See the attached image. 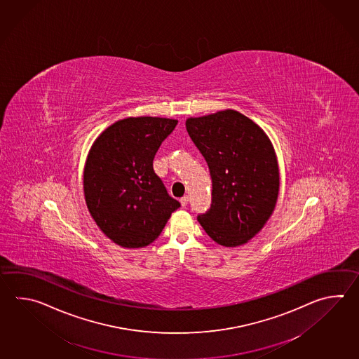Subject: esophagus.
<instances>
[{
  "mask_svg": "<svg viewBox=\"0 0 359 359\" xmlns=\"http://www.w3.org/2000/svg\"><path fill=\"white\" fill-rule=\"evenodd\" d=\"M188 201H189V198L187 197V196H184L183 198H180V203H182V207H187V205H188Z\"/></svg>",
  "mask_w": 359,
  "mask_h": 359,
  "instance_id": "1",
  "label": "esophagus"
}]
</instances>
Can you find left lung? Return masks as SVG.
Here are the masks:
<instances>
[{
    "label": "left lung",
    "instance_id": "1",
    "mask_svg": "<svg viewBox=\"0 0 359 359\" xmlns=\"http://www.w3.org/2000/svg\"><path fill=\"white\" fill-rule=\"evenodd\" d=\"M187 130L212 177L211 208L198 216L205 233L224 247L258 234L278 202V157L267 134L239 111L189 117Z\"/></svg>",
    "mask_w": 359,
    "mask_h": 359
}]
</instances>
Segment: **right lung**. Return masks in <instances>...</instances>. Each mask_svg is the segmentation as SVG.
Instances as JSON below:
<instances>
[{
	"mask_svg": "<svg viewBox=\"0 0 359 359\" xmlns=\"http://www.w3.org/2000/svg\"><path fill=\"white\" fill-rule=\"evenodd\" d=\"M176 124L166 117H126L104 129L89 149L86 203L103 234L123 248L154 242L180 207L154 171V154Z\"/></svg>",
	"mask_w": 359,
	"mask_h": 359,
	"instance_id": "right-lung-1",
	"label": "right lung"
}]
</instances>
